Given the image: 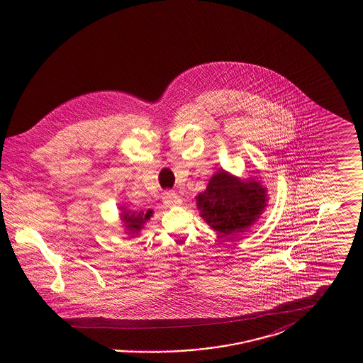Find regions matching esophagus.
Wrapping results in <instances>:
<instances>
[{
    "instance_id": "34e87169",
    "label": "esophagus",
    "mask_w": 363,
    "mask_h": 363,
    "mask_svg": "<svg viewBox=\"0 0 363 363\" xmlns=\"http://www.w3.org/2000/svg\"><path fill=\"white\" fill-rule=\"evenodd\" d=\"M162 199H163V204H164V207H175V206H179V204L182 203V199H181L175 191H172V190L164 191Z\"/></svg>"
}]
</instances>
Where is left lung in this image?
Segmentation results:
<instances>
[{
    "label": "left lung",
    "mask_w": 363,
    "mask_h": 363,
    "mask_svg": "<svg viewBox=\"0 0 363 363\" xmlns=\"http://www.w3.org/2000/svg\"><path fill=\"white\" fill-rule=\"evenodd\" d=\"M196 200L201 218L220 237H227L255 225L267 207L268 197L259 181L240 179L219 170Z\"/></svg>",
    "instance_id": "obj_1"
}]
</instances>
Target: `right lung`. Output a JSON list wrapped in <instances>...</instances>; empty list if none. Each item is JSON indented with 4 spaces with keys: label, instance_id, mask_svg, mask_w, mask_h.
Masks as SVG:
<instances>
[{
    "label": "right lung",
    "instance_id": "1",
    "mask_svg": "<svg viewBox=\"0 0 363 363\" xmlns=\"http://www.w3.org/2000/svg\"><path fill=\"white\" fill-rule=\"evenodd\" d=\"M123 209V208H121ZM152 216V209L148 211H126L123 209L121 213L122 222L129 234L135 237V234H138V231L147 223V220Z\"/></svg>",
    "mask_w": 363,
    "mask_h": 363
}]
</instances>
